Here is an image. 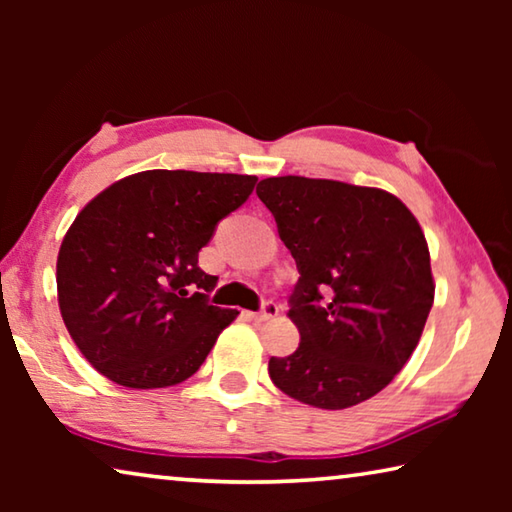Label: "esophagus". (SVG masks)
Instances as JSON below:
<instances>
[{"label":"esophagus","instance_id":"obj_1","mask_svg":"<svg viewBox=\"0 0 512 512\" xmlns=\"http://www.w3.org/2000/svg\"><path fill=\"white\" fill-rule=\"evenodd\" d=\"M277 314H280V307H277L273 300H266L264 305H262V309L255 311L253 318L259 320V323H264V320H271V318H275Z\"/></svg>","mask_w":512,"mask_h":512}]
</instances>
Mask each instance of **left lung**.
I'll return each instance as SVG.
<instances>
[{"label":"left lung","mask_w":512,"mask_h":512,"mask_svg":"<svg viewBox=\"0 0 512 512\" xmlns=\"http://www.w3.org/2000/svg\"><path fill=\"white\" fill-rule=\"evenodd\" d=\"M257 196L300 273L289 296L300 345L271 357L268 375L316 409L370 400L409 361L433 305L420 223L384 189L339 180L266 178Z\"/></svg>","instance_id":"obj_1"}]
</instances>
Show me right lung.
<instances>
[{
	"label": "right lung",
	"mask_w": 512,
	"mask_h": 512,
	"mask_svg": "<svg viewBox=\"0 0 512 512\" xmlns=\"http://www.w3.org/2000/svg\"><path fill=\"white\" fill-rule=\"evenodd\" d=\"M255 183L241 173L153 169L83 207L58 253V305L101 375L164 388L201 368L239 311L212 305L219 277L198 266V253Z\"/></svg>",
	"instance_id": "obj_1"
}]
</instances>
